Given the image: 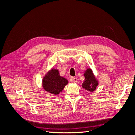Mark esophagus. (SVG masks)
Segmentation results:
<instances>
[{
  "mask_svg": "<svg viewBox=\"0 0 135 135\" xmlns=\"http://www.w3.org/2000/svg\"><path fill=\"white\" fill-rule=\"evenodd\" d=\"M71 80L73 81L74 83H77L78 81V79L76 78H75V77H73V78H71Z\"/></svg>",
  "mask_w": 135,
  "mask_h": 135,
  "instance_id": "esophagus-1",
  "label": "esophagus"
}]
</instances>
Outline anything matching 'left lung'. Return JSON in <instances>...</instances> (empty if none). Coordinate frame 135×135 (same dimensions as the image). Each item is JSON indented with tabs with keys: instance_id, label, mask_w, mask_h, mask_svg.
<instances>
[{
	"instance_id": "8db88e82",
	"label": "left lung",
	"mask_w": 135,
	"mask_h": 135,
	"mask_svg": "<svg viewBox=\"0 0 135 135\" xmlns=\"http://www.w3.org/2000/svg\"><path fill=\"white\" fill-rule=\"evenodd\" d=\"M85 80L82 84V87L90 93L94 91L99 85V81L94 75L92 69L88 68L84 72Z\"/></svg>"
}]
</instances>
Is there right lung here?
I'll list each match as a JSON object with an SVG mask.
<instances>
[{
    "label": "right lung",
    "mask_w": 135,
    "mask_h": 135,
    "mask_svg": "<svg viewBox=\"0 0 135 135\" xmlns=\"http://www.w3.org/2000/svg\"><path fill=\"white\" fill-rule=\"evenodd\" d=\"M68 81L61 76L59 70L54 68L50 69L43 77L42 80V88L46 92L57 95L62 92Z\"/></svg>",
    "instance_id": "obj_1"
}]
</instances>
